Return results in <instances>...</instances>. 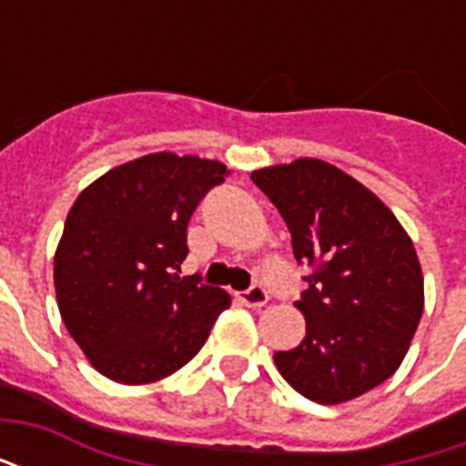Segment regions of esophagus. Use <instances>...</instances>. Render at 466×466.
<instances>
[{
	"instance_id": "obj_1",
	"label": "esophagus",
	"mask_w": 466,
	"mask_h": 466,
	"mask_svg": "<svg viewBox=\"0 0 466 466\" xmlns=\"http://www.w3.org/2000/svg\"><path fill=\"white\" fill-rule=\"evenodd\" d=\"M247 307H252V309H259V307H264V304L269 302V294H267V289H264L262 284L254 282L247 292H242V297H239Z\"/></svg>"
}]
</instances>
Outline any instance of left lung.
<instances>
[{
  "mask_svg": "<svg viewBox=\"0 0 466 466\" xmlns=\"http://www.w3.org/2000/svg\"><path fill=\"white\" fill-rule=\"evenodd\" d=\"M292 234L307 289L299 347L277 351L284 380L307 400L342 404L390 380L424 309L410 234L364 184L322 159L252 172Z\"/></svg>",
  "mask_w": 466,
  "mask_h": 466,
  "instance_id": "left-lung-1",
  "label": "left lung"
}]
</instances>
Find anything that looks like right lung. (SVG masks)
<instances>
[{"instance_id":"1","label":"right lung","mask_w":466,"mask_h":466,"mask_svg":"<svg viewBox=\"0 0 466 466\" xmlns=\"http://www.w3.org/2000/svg\"><path fill=\"white\" fill-rule=\"evenodd\" d=\"M227 167L157 152L76 197L55 254L56 304L96 371L122 384L169 377L202 350L229 294L179 277L187 224Z\"/></svg>"}]
</instances>
